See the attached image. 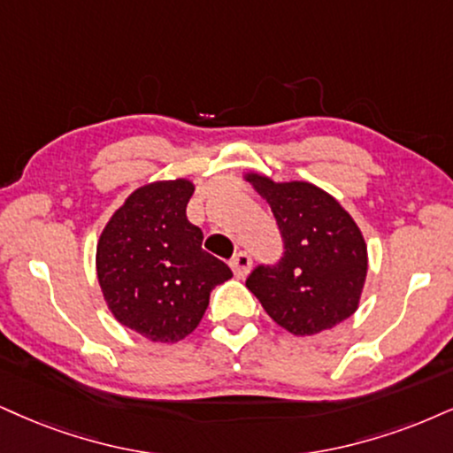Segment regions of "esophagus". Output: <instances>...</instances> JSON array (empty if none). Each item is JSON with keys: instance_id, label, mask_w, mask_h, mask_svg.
<instances>
[{"instance_id": "1", "label": "esophagus", "mask_w": 453, "mask_h": 453, "mask_svg": "<svg viewBox=\"0 0 453 453\" xmlns=\"http://www.w3.org/2000/svg\"><path fill=\"white\" fill-rule=\"evenodd\" d=\"M231 269L235 273V277L243 279L250 273V269H252V256L248 252H237L231 260Z\"/></svg>"}]
</instances>
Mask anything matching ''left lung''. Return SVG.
Masks as SVG:
<instances>
[{
  "mask_svg": "<svg viewBox=\"0 0 453 453\" xmlns=\"http://www.w3.org/2000/svg\"><path fill=\"white\" fill-rule=\"evenodd\" d=\"M245 180L269 201L283 239L281 258L245 279L250 292L294 336L349 319L367 275L365 242L349 211L311 182H273L260 174Z\"/></svg>",
  "mask_w": 453,
  "mask_h": 453,
  "instance_id": "left-lung-1",
  "label": "left lung"
}]
</instances>
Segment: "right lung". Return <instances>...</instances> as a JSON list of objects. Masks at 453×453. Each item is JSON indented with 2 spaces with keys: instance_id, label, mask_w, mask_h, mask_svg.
<instances>
[{
  "instance_id": "right-lung-1",
  "label": "right lung",
  "mask_w": 453,
  "mask_h": 453,
  "mask_svg": "<svg viewBox=\"0 0 453 453\" xmlns=\"http://www.w3.org/2000/svg\"><path fill=\"white\" fill-rule=\"evenodd\" d=\"M193 182H150L111 216L98 239L96 273L109 311L153 342H178L199 326L211 289L233 273L201 248L187 220Z\"/></svg>"
}]
</instances>
